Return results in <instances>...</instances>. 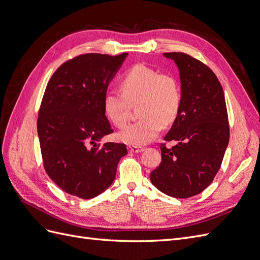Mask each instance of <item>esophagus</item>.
Wrapping results in <instances>:
<instances>
[{
  "label": "esophagus",
  "instance_id": "1",
  "mask_svg": "<svg viewBox=\"0 0 260 260\" xmlns=\"http://www.w3.org/2000/svg\"><path fill=\"white\" fill-rule=\"evenodd\" d=\"M128 149H129V152H131V153H140V152L143 151L144 147L143 146H138V145H129Z\"/></svg>",
  "mask_w": 260,
  "mask_h": 260
}]
</instances>
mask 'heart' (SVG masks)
Segmentation results:
<instances>
[{
  "mask_svg": "<svg viewBox=\"0 0 260 260\" xmlns=\"http://www.w3.org/2000/svg\"><path fill=\"white\" fill-rule=\"evenodd\" d=\"M122 92L108 90L103 98L106 117L117 128L129 120L131 105L138 104L139 119L119 132L118 138L130 145H142L152 141L162 125L175 122L182 102L178 78L170 73L143 64L130 67L120 79Z\"/></svg>",
  "mask_w": 260,
  "mask_h": 260,
  "instance_id": "obj_1",
  "label": "heart"
}]
</instances>
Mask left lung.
Wrapping results in <instances>:
<instances>
[{
	"label": "left lung",
	"instance_id": "1",
	"mask_svg": "<svg viewBox=\"0 0 260 260\" xmlns=\"http://www.w3.org/2000/svg\"><path fill=\"white\" fill-rule=\"evenodd\" d=\"M180 70L182 102L171 129L160 143L161 161L151 172L152 183L172 198L200 194L221 167L230 138L222 86L214 72L191 55L164 53ZM166 142H176L172 148Z\"/></svg>",
	"mask_w": 260,
	"mask_h": 260
}]
</instances>
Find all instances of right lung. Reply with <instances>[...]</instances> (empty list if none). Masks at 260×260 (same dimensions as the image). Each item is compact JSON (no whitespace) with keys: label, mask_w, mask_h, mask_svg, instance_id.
<instances>
[{"label":"right lung","mask_w":260,"mask_h":260,"mask_svg":"<svg viewBox=\"0 0 260 260\" xmlns=\"http://www.w3.org/2000/svg\"><path fill=\"white\" fill-rule=\"evenodd\" d=\"M127 55H78L62 62L46 85L37 121L43 167L70 195L89 200L104 192L128 153L123 143H96L114 132L103 98Z\"/></svg>","instance_id":"add662e5"}]
</instances>
